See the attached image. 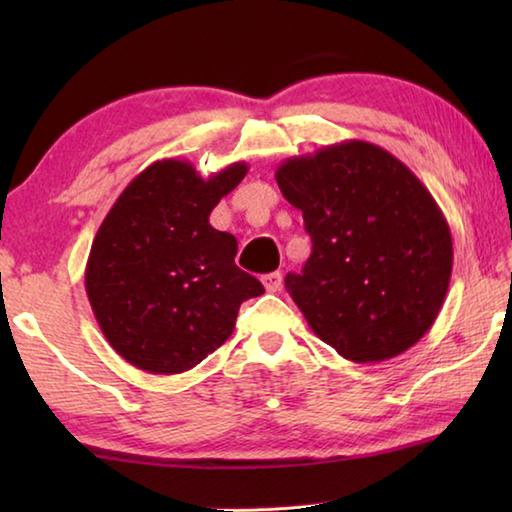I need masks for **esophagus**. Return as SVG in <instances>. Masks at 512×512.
I'll return each instance as SVG.
<instances>
[{"instance_id":"34e87169","label":"esophagus","mask_w":512,"mask_h":512,"mask_svg":"<svg viewBox=\"0 0 512 512\" xmlns=\"http://www.w3.org/2000/svg\"><path fill=\"white\" fill-rule=\"evenodd\" d=\"M262 282H264V287H266V291H271V293H275V291H280V289H282V273H280V271L266 273V275L262 277Z\"/></svg>"}]
</instances>
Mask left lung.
<instances>
[{"label": "left lung", "mask_w": 512, "mask_h": 512, "mask_svg": "<svg viewBox=\"0 0 512 512\" xmlns=\"http://www.w3.org/2000/svg\"><path fill=\"white\" fill-rule=\"evenodd\" d=\"M282 196L314 250L287 289L320 341L354 363L393 359L443 307L454 248L420 178L377 144L345 140L284 160Z\"/></svg>", "instance_id": "1"}]
</instances>
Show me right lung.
Instances as JSON below:
<instances>
[{"instance_id":"right-lung-1","label":"right lung","mask_w":512,"mask_h":512,"mask_svg":"<svg viewBox=\"0 0 512 512\" xmlns=\"http://www.w3.org/2000/svg\"><path fill=\"white\" fill-rule=\"evenodd\" d=\"M248 173L246 162L203 178L164 158L110 207L85 264V291L121 359L153 375L192 370L230 339L241 302L264 293L235 264L237 239L210 214Z\"/></svg>"}]
</instances>
